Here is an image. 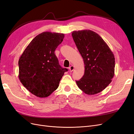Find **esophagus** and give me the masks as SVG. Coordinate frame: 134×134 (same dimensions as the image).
<instances>
[{
  "mask_svg": "<svg viewBox=\"0 0 134 134\" xmlns=\"http://www.w3.org/2000/svg\"><path fill=\"white\" fill-rule=\"evenodd\" d=\"M69 70H70V72H72L74 70V67L73 65H71L69 68Z\"/></svg>",
  "mask_w": 134,
  "mask_h": 134,
  "instance_id": "esophagus-1",
  "label": "esophagus"
}]
</instances>
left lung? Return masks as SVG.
I'll use <instances>...</instances> for the list:
<instances>
[{
	"instance_id": "8db88e82",
	"label": "left lung",
	"mask_w": 134,
	"mask_h": 134,
	"mask_svg": "<svg viewBox=\"0 0 134 134\" xmlns=\"http://www.w3.org/2000/svg\"><path fill=\"white\" fill-rule=\"evenodd\" d=\"M72 36L85 65L84 75L76 81V84L86 94H98L109 85L114 76V55L102 38L93 31H74Z\"/></svg>"
}]
</instances>
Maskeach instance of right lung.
Masks as SVG:
<instances>
[{"label":"right lung","instance_id":"1","mask_svg":"<svg viewBox=\"0 0 134 134\" xmlns=\"http://www.w3.org/2000/svg\"><path fill=\"white\" fill-rule=\"evenodd\" d=\"M64 34L45 31L31 40L19 60V79L25 88L39 98L57 90L68 70L59 65L55 50Z\"/></svg>","mask_w":134,"mask_h":134}]
</instances>
